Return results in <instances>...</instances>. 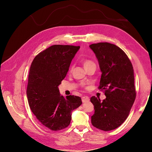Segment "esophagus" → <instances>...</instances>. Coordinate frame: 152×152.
<instances>
[{
    "instance_id": "obj_1",
    "label": "esophagus",
    "mask_w": 152,
    "mask_h": 152,
    "mask_svg": "<svg viewBox=\"0 0 152 152\" xmlns=\"http://www.w3.org/2000/svg\"><path fill=\"white\" fill-rule=\"evenodd\" d=\"M89 101V97H87V96H84L82 97V102L83 103H86Z\"/></svg>"
}]
</instances>
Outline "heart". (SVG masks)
<instances>
[{"instance_id": "heart-1", "label": "heart", "mask_w": 152, "mask_h": 152, "mask_svg": "<svg viewBox=\"0 0 152 152\" xmlns=\"http://www.w3.org/2000/svg\"><path fill=\"white\" fill-rule=\"evenodd\" d=\"M95 65V63L90 60H84L83 61V65L84 66V68L89 67L91 65Z\"/></svg>"}]
</instances>
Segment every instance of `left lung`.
Returning <instances> with one entry per match:
<instances>
[{
	"mask_svg": "<svg viewBox=\"0 0 152 152\" xmlns=\"http://www.w3.org/2000/svg\"><path fill=\"white\" fill-rule=\"evenodd\" d=\"M89 47L102 72L99 89L105 90L106 96L103 101L91 98L94 107L91 123L102 131H111L125 121L136 97L133 67L124 52L115 44L100 42Z\"/></svg>",
	"mask_w": 152,
	"mask_h": 152,
	"instance_id": "1",
	"label": "left lung"
}]
</instances>
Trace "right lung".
Returning a JSON list of instances; mask_svg holds the SVG:
<instances>
[{
  "label": "right lung",
  "instance_id": "right-lung-1",
  "mask_svg": "<svg viewBox=\"0 0 152 152\" xmlns=\"http://www.w3.org/2000/svg\"><path fill=\"white\" fill-rule=\"evenodd\" d=\"M79 49L53 45L39 53L31 63L26 91L29 105L39 122L52 131L68 127L72 111L82 104L80 97H64L58 89Z\"/></svg>",
  "mask_w": 152,
  "mask_h": 152
}]
</instances>
